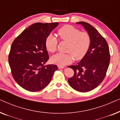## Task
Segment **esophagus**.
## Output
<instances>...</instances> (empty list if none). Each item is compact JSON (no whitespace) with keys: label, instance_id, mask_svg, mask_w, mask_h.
<instances>
[{"label":"esophagus","instance_id":"obj_1","mask_svg":"<svg viewBox=\"0 0 120 120\" xmlns=\"http://www.w3.org/2000/svg\"><path fill=\"white\" fill-rule=\"evenodd\" d=\"M58 69H64L65 68L64 66H61V65H58Z\"/></svg>","mask_w":120,"mask_h":120}]
</instances>
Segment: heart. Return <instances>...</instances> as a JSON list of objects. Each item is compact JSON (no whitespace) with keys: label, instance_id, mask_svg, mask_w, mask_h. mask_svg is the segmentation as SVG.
Segmentation results:
<instances>
[{"label":"heart","instance_id":"obj_1","mask_svg":"<svg viewBox=\"0 0 120 120\" xmlns=\"http://www.w3.org/2000/svg\"><path fill=\"white\" fill-rule=\"evenodd\" d=\"M62 40L68 42V53H58L51 58L52 63L58 65H65L70 63L73 60H80L86 55L91 44V38L86 32H80L78 29L70 25L60 28L57 32ZM58 44L57 37L53 34L47 35L45 40V46L49 52H55Z\"/></svg>","mask_w":120,"mask_h":120}]
</instances>
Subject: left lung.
<instances>
[{
	"mask_svg": "<svg viewBox=\"0 0 120 120\" xmlns=\"http://www.w3.org/2000/svg\"><path fill=\"white\" fill-rule=\"evenodd\" d=\"M76 23L81 24L87 31L91 44L81 60L75 65L68 66L74 71L68 83L76 91L87 92L96 88L104 80L110 60L109 49L105 39L91 24L85 22Z\"/></svg>",
	"mask_w": 120,
	"mask_h": 120,
	"instance_id": "1",
	"label": "left lung"
}]
</instances>
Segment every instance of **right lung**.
Listing matches in <instances>:
<instances>
[{
    "instance_id": "right-lung-1",
    "label": "right lung",
    "mask_w": 120,
    "mask_h": 120,
    "mask_svg": "<svg viewBox=\"0 0 120 120\" xmlns=\"http://www.w3.org/2000/svg\"><path fill=\"white\" fill-rule=\"evenodd\" d=\"M58 22L36 23L23 31L11 46L9 63L13 78L23 88L37 92L50 82L56 65H45L49 58L45 40Z\"/></svg>"
}]
</instances>
